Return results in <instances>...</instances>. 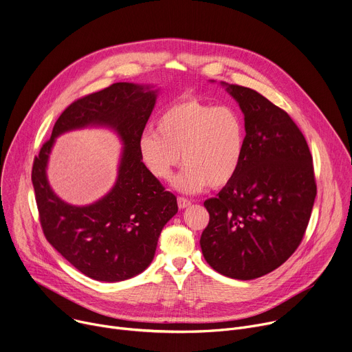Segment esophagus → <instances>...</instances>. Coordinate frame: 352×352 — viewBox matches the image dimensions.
I'll return each instance as SVG.
<instances>
[{
  "instance_id": "obj_1",
  "label": "esophagus",
  "mask_w": 352,
  "mask_h": 352,
  "mask_svg": "<svg viewBox=\"0 0 352 352\" xmlns=\"http://www.w3.org/2000/svg\"><path fill=\"white\" fill-rule=\"evenodd\" d=\"M177 202H178V208H179V209H185V208L190 206V200L186 199V197H182V196H179V197L177 199Z\"/></svg>"
}]
</instances>
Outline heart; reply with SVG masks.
I'll return each mask as SVG.
<instances>
[{
	"mask_svg": "<svg viewBox=\"0 0 352 352\" xmlns=\"http://www.w3.org/2000/svg\"><path fill=\"white\" fill-rule=\"evenodd\" d=\"M139 152L148 173L162 182L182 160L185 168L175 181L181 192L221 188L235 177L243 159L245 124L231 106L185 97L160 114L156 129L144 131Z\"/></svg>",
	"mask_w": 352,
	"mask_h": 352,
	"instance_id": "heart-1",
	"label": "heart"
}]
</instances>
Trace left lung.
<instances>
[{
    "label": "left lung",
    "mask_w": 352,
    "mask_h": 352,
    "mask_svg": "<svg viewBox=\"0 0 352 352\" xmlns=\"http://www.w3.org/2000/svg\"><path fill=\"white\" fill-rule=\"evenodd\" d=\"M245 120V152L235 177L208 199L200 236L220 274L252 280L281 266L299 246L316 197L308 143L291 117L249 87L221 82Z\"/></svg>",
    "instance_id": "8db88e82"
}]
</instances>
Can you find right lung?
Here are the masks:
<instances>
[{
	"mask_svg": "<svg viewBox=\"0 0 352 352\" xmlns=\"http://www.w3.org/2000/svg\"><path fill=\"white\" fill-rule=\"evenodd\" d=\"M157 90L128 82L78 98L57 120L32 168L40 224L47 241L80 273L116 283L142 273L155 258L163 227L177 214V197L142 162L139 140ZM86 126L118 132L124 150L112 190L87 207H74L49 186L45 170L55 138Z\"/></svg>",
	"mask_w": 352,
	"mask_h": 352,
	"instance_id": "1",
	"label": "right lung"
}]
</instances>
